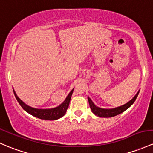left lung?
<instances>
[{
  "label": "left lung",
  "mask_w": 153,
  "mask_h": 153,
  "mask_svg": "<svg viewBox=\"0 0 153 153\" xmlns=\"http://www.w3.org/2000/svg\"><path fill=\"white\" fill-rule=\"evenodd\" d=\"M139 91H138L137 94L134 96L133 99L131 100L128 102H127L125 105L120 106V107L114 108H111V109H105V108H101L97 107L94 104V102L91 101V100L88 97V100H89V103L90 105V108H91V111L96 116L99 117H112L117 116L120 114L123 113L125 110L128 108L129 107L133 105V102H135L136 99L138 97Z\"/></svg>",
  "instance_id": "obj_1"
}]
</instances>
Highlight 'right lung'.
<instances>
[{
  "label": "right lung",
  "mask_w": 153,
  "mask_h": 153,
  "mask_svg": "<svg viewBox=\"0 0 153 153\" xmlns=\"http://www.w3.org/2000/svg\"><path fill=\"white\" fill-rule=\"evenodd\" d=\"M13 91H14V90H13ZM72 92H73V89L69 93V94L67 95L65 100H64L60 105L58 106V107L48 109H39L30 107V106L27 105L26 104L24 103L21 100L17 97V94H16L15 91H14V96H15L17 102H19V104L21 105V107L25 111L28 112V114L33 116V117H37V118L41 119V120H58V119L61 118V117H62L64 114H65L66 112H67V108H68L69 107V104H70Z\"/></svg>",
  "instance_id": "add662e5"
}]
</instances>
